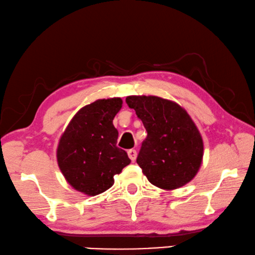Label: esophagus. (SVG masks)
Segmentation results:
<instances>
[{
	"label": "esophagus",
	"mask_w": 255,
	"mask_h": 255,
	"mask_svg": "<svg viewBox=\"0 0 255 255\" xmlns=\"http://www.w3.org/2000/svg\"><path fill=\"white\" fill-rule=\"evenodd\" d=\"M128 158L132 160V161H134V160L136 159L137 153H136V151L134 149H130L128 151Z\"/></svg>",
	"instance_id": "1"
}]
</instances>
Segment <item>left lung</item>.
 Masks as SVG:
<instances>
[{
  "instance_id": "1",
  "label": "left lung",
  "mask_w": 255,
  "mask_h": 255,
  "mask_svg": "<svg viewBox=\"0 0 255 255\" xmlns=\"http://www.w3.org/2000/svg\"><path fill=\"white\" fill-rule=\"evenodd\" d=\"M148 135L136 162L151 184L172 190L197 175L203 161L202 135L186 110L158 96H128Z\"/></svg>"
}]
</instances>
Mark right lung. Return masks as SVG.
I'll list each match as a JSON object with an SVG mask.
<instances>
[{
  "label": "right lung",
  "instance_id": "right-lung-1",
  "mask_svg": "<svg viewBox=\"0 0 255 255\" xmlns=\"http://www.w3.org/2000/svg\"><path fill=\"white\" fill-rule=\"evenodd\" d=\"M120 97L97 100L80 109L67 125L57 149V161L67 182L88 196L104 193L114 176L130 164L128 153L116 146L113 125L122 107Z\"/></svg>",
  "mask_w": 255,
  "mask_h": 255
}]
</instances>
